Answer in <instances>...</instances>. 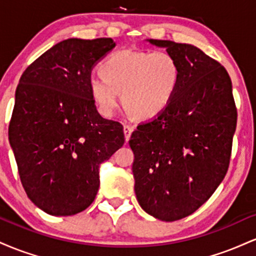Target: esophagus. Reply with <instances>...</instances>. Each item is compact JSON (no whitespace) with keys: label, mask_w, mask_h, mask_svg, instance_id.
Instances as JSON below:
<instances>
[{"label":"esophagus","mask_w":256,"mask_h":256,"mask_svg":"<svg viewBox=\"0 0 256 256\" xmlns=\"http://www.w3.org/2000/svg\"><path fill=\"white\" fill-rule=\"evenodd\" d=\"M132 131H134V128H132V126L124 125V134H125V140H126V142H128V140H130Z\"/></svg>","instance_id":"obj_1"}]
</instances>
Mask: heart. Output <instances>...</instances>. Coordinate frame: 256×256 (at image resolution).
Instances as JSON below:
<instances>
[{"label":"heart","mask_w":256,"mask_h":256,"mask_svg":"<svg viewBox=\"0 0 256 256\" xmlns=\"http://www.w3.org/2000/svg\"><path fill=\"white\" fill-rule=\"evenodd\" d=\"M102 76L89 79L94 104L106 118L120 102L138 119L156 118L168 107L180 83V66L165 50L125 49L112 54L100 66Z\"/></svg>","instance_id":"obj_1"}]
</instances>
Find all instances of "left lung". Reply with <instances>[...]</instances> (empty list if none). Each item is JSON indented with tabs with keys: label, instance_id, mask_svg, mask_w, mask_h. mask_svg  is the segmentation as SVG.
Returning a JSON list of instances; mask_svg holds the SVG:
<instances>
[{
	"label": "left lung",
	"instance_id": "8db88e82",
	"mask_svg": "<svg viewBox=\"0 0 256 256\" xmlns=\"http://www.w3.org/2000/svg\"><path fill=\"white\" fill-rule=\"evenodd\" d=\"M146 40L177 58L180 83L168 107L132 132L134 192L146 213L174 222L201 207L224 179L237 110L218 61L192 44Z\"/></svg>",
	"mask_w": 256,
	"mask_h": 256
}]
</instances>
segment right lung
I'll use <instances>...</instances> for the list:
<instances>
[{
    "label": "right lung",
    "mask_w": 256,
    "mask_h": 256,
    "mask_svg": "<svg viewBox=\"0 0 256 256\" xmlns=\"http://www.w3.org/2000/svg\"><path fill=\"white\" fill-rule=\"evenodd\" d=\"M112 38H68L22 73L8 128L20 180L46 213L86 210L100 186V165L125 142L122 125L102 118L89 92L94 66Z\"/></svg>",
    "instance_id": "add662e5"
}]
</instances>
